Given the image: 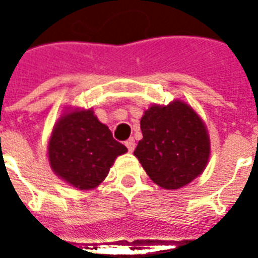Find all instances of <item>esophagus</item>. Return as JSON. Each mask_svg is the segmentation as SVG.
Instances as JSON below:
<instances>
[{
    "label": "esophagus",
    "instance_id": "obj_1",
    "mask_svg": "<svg viewBox=\"0 0 258 258\" xmlns=\"http://www.w3.org/2000/svg\"><path fill=\"white\" fill-rule=\"evenodd\" d=\"M125 146H127V149H128L130 153H133L134 150H135V141L131 138V139H128V141L125 142Z\"/></svg>",
    "mask_w": 258,
    "mask_h": 258
}]
</instances>
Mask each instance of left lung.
I'll return each instance as SVG.
<instances>
[{
	"label": "left lung",
	"mask_w": 258,
	"mask_h": 258,
	"mask_svg": "<svg viewBox=\"0 0 258 258\" xmlns=\"http://www.w3.org/2000/svg\"><path fill=\"white\" fill-rule=\"evenodd\" d=\"M143 138L134 155L154 183L176 190L200 176L210 158L205 121L186 101L153 104L141 119Z\"/></svg>",
	"instance_id": "left-lung-1"
}]
</instances>
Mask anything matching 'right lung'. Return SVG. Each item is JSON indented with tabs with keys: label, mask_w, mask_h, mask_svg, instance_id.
<instances>
[{
	"label": "right lung",
	"mask_w": 258,
	"mask_h": 258,
	"mask_svg": "<svg viewBox=\"0 0 258 258\" xmlns=\"http://www.w3.org/2000/svg\"><path fill=\"white\" fill-rule=\"evenodd\" d=\"M127 147L96 117L92 108H68L53 125L48 142L52 171L79 190H92L108 175L109 169Z\"/></svg>",
	"instance_id": "right-lung-1"
}]
</instances>
